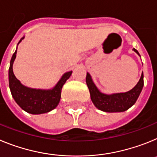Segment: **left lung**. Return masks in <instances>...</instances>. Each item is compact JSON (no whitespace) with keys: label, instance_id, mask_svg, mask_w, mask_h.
<instances>
[{"label":"left lung","instance_id":"8db88e82","mask_svg":"<svg viewBox=\"0 0 157 157\" xmlns=\"http://www.w3.org/2000/svg\"><path fill=\"white\" fill-rule=\"evenodd\" d=\"M134 51L140 56L137 49L134 48ZM86 81L90 93L91 100L98 109L106 112H120L127 110L134 105L143 88L144 75L142 72L139 82L131 90L127 93L115 94L112 95L101 94L93 82L90 75L88 72L86 74Z\"/></svg>","mask_w":157,"mask_h":157}]
</instances>
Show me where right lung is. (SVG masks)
<instances>
[{
    "label": "right lung",
    "mask_w": 157,
    "mask_h": 157,
    "mask_svg": "<svg viewBox=\"0 0 157 157\" xmlns=\"http://www.w3.org/2000/svg\"><path fill=\"white\" fill-rule=\"evenodd\" d=\"M22 37L19 43L22 41ZM16 56V50L12 55L8 71L9 88L14 100L19 107L30 114H42L50 112L58 105L61 97V90L72 71L67 72L52 90H42L25 87L17 79L13 73L12 64Z\"/></svg>",
    "instance_id": "1"
}]
</instances>
